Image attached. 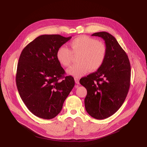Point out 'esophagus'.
Instances as JSON below:
<instances>
[{"instance_id": "esophagus-1", "label": "esophagus", "mask_w": 147, "mask_h": 147, "mask_svg": "<svg viewBox=\"0 0 147 147\" xmlns=\"http://www.w3.org/2000/svg\"><path fill=\"white\" fill-rule=\"evenodd\" d=\"M74 80H75V82H76V83L77 84H79L80 82H79V80H78V78H74Z\"/></svg>"}]
</instances>
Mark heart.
<instances>
[{
	"instance_id": "1",
	"label": "heart",
	"mask_w": 147,
	"mask_h": 147,
	"mask_svg": "<svg viewBox=\"0 0 147 147\" xmlns=\"http://www.w3.org/2000/svg\"><path fill=\"white\" fill-rule=\"evenodd\" d=\"M71 50L66 47H60L56 53L60 63L65 67L71 65L73 56L77 57V63L67 70V73L75 77H80L88 70L99 69L105 59L106 45L101 41L87 36H80L70 42Z\"/></svg>"
}]
</instances>
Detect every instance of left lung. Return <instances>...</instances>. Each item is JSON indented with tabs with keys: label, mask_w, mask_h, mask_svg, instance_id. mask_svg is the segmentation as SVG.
<instances>
[{
	"label": "left lung",
	"mask_w": 147,
	"mask_h": 147,
	"mask_svg": "<svg viewBox=\"0 0 147 147\" xmlns=\"http://www.w3.org/2000/svg\"><path fill=\"white\" fill-rule=\"evenodd\" d=\"M92 36L105 40V59L96 71L81 78L80 83L87 90L84 100L87 113L101 120L113 115L123 105L130 85L131 67L126 53L113 35L99 32Z\"/></svg>",
	"instance_id": "1"
}]
</instances>
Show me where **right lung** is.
Masks as SVG:
<instances>
[{"label":"right lung","mask_w":147,"mask_h":147,"mask_svg":"<svg viewBox=\"0 0 147 147\" xmlns=\"http://www.w3.org/2000/svg\"><path fill=\"white\" fill-rule=\"evenodd\" d=\"M71 38L40 35L20 55L16 73L17 90L28 110L38 117H56L74 86V78L64 76L65 71L56 57L58 49Z\"/></svg>","instance_id":"right-lung-1"}]
</instances>
